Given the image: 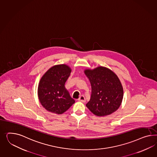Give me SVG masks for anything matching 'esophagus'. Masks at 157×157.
<instances>
[{"label": "esophagus", "instance_id": "1", "mask_svg": "<svg viewBox=\"0 0 157 157\" xmlns=\"http://www.w3.org/2000/svg\"><path fill=\"white\" fill-rule=\"evenodd\" d=\"M78 100L80 101L81 102H85V98L84 95H81L80 96V98H78Z\"/></svg>", "mask_w": 157, "mask_h": 157}]
</instances>
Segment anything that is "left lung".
Instances as JSON below:
<instances>
[{
    "label": "left lung",
    "instance_id": "1",
    "mask_svg": "<svg viewBox=\"0 0 157 157\" xmlns=\"http://www.w3.org/2000/svg\"><path fill=\"white\" fill-rule=\"evenodd\" d=\"M84 72L92 88L90 99L86 106L98 117L107 116L116 111L123 98V87L117 75L103 67Z\"/></svg>",
    "mask_w": 157,
    "mask_h": 157
}]
</instances>
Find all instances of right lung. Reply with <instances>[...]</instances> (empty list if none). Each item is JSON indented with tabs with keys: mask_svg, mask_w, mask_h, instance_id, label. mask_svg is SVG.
I'll return each instance as SVG.
<instances>
[{
	"mask_svg": "<svg viewBox=\"0 0 157 157\" xmlns=\"http://www.w3.org/2000/svg\"><path fill=\"white\" fill-rule=\"evenodd\" d=\"M71 73V69L67 65H58L51 67L41 78L38 98L47 111L62 114L75 102L65 86Z\"/></svg>",
	"mask_w": 157,
	"mask_h": 157,
	"instance_id": "1",
	"label": "right lung"
}]
</instances>
